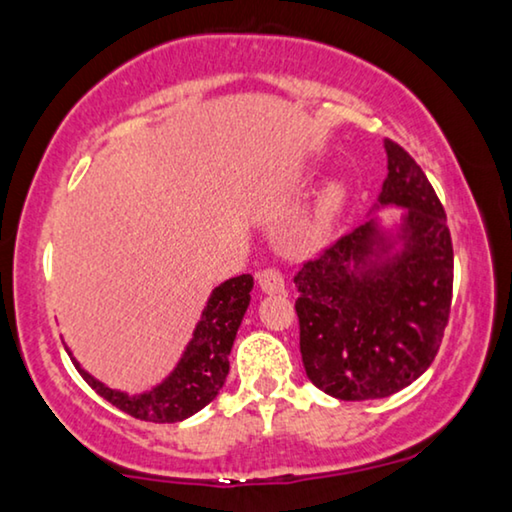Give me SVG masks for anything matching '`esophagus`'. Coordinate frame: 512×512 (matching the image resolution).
I'll list each match as a JSON object with an SVG mask.
<instances>
[{"label": "esophagus", "mask_w": 512, "mask_h": 512, "mask_svg": "<svg viewBox=\"0 0 512 512\" xmlns=\"http://www.w3.org/2000/svg\"><path fill=\"white\" fill-rule=\"evenodd\" d=\"M257 285L262 287V292L266 294H278L285 290V278L278 269L269 266V269H262L257 273Z\"/></svg>", "instance_id": "esophagus-1"}]
</instances>
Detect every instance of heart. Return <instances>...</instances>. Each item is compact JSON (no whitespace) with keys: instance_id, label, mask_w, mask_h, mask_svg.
Instances as JSON below:
<instances>
[{"instance_id":"obj_1","label":"heart","mask_w":512,"mask_h":512,"mask_svg":"<svg viewBox=\"0 0 512 512\" xmlns=\"http://www.w3.org/2000/svg\"><path fill=\"white\" fill-rule=\"evenodd\" d=\"M345 197H348V187H345L343 181H331L320 192L318 206H315V229H325L334 222L338 211L345 204Z\"/></svg>"}]
</instances>
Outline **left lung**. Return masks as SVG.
Instances as JSON below:
<instances>
[{
  "label": "left lung",
  "instance_id": "1",
  "mask_svg": "<svg viewBox=\"0 0 512 512\" xmlns=\"http://www.w3.org/2000/svg\"><path fill=\"white\" fill-rule=\"evenodd\" d=\"M380 204L408 208L403 250L369 264L371 222L338 236L294 276L306 376L341 401L383 399L434 362L448 327L455 255L441 199L397 141L385 139Z\"/></svg>",
  "mask_w": 512,
  "mask_h": 512
}]
</instances>
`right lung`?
<instances>
[{"label":"right lung","instance_id":"right-lung-1","mask_svg":"<svg viewBox=\"0 0 512 512\" xmlns=\"http://www.w3.org/2000/svg\"><path fill=\"white\" fill-rule=\"evenodd\" d=\"M250 290H253V278L248 273L229 278L227 283L215 287L176 371L153 392L141 394V397H127V394L115 392L111 387H104L99 380L88 376L76 359H71V362L85 378V383L99 397L120 408L122 413L143 422H181L208 406L218 397L220 387L225 385L229 373V352H232L243 313L250 304Z\"/></svg>","mask_w":512,"mask_h":512}]
</instances>
